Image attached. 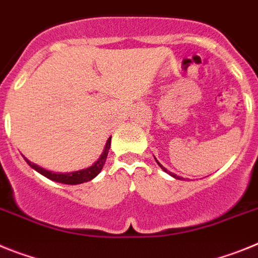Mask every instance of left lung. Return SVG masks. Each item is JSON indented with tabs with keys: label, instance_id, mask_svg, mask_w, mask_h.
<instances>
[{
	"label": "left lung",
	"instance_id": "8db88e82",
	"mask_svg": "<svg viewBox=\"0 0 258 258\" xmlns=\"http://www.w3.org/2000/svg\"><path fill=\"white\" fill-rule=\"evenodd\" d=\"M156 161H157V160H156ZM157 163H158V165H160V167H161V169H162V170H163V171H165V172H167V174H169V175H171V176H172V178H175V179H182V178H180V176H178V175H175V174H172V172L167 171V169H165V167H163V166H162V165H161V163H160V162H158V161H157Z\"/></svg>",
	"mask_w": 258,
	"mask_h": 258
}]
</instances>
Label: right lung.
I'll return each mask as SVG.
<instances>
[{"label": "right lung", "mask_w": 258, "mask_h": 258, "mask_svg": "<svg viewBox=\"0 0 258 258\" xmlns=\"http://www.w3.org/2000/svg\"><path fill=\"white\" fill-rule=\"evenodd\" d=\"M110 143H111V138H109L107 139L106 145H105L104 148V152H102V154L100 156V158H98V160L96 161L92 166L87 167V169L79 170V171L64 172V174L63 172H53V171H49V170L42 169V167H40L39 165L31 162V161L27 160L26 157H24V160H26V162L28 163L33 170H36V171L40 172L41 175L46 176V178L50 179V180L62 183V184H71V185L80 184V183L89 182V180H92V179L96 178V176L100 174V171H101L102 167H104L105 165V161H106L107 158V153H109V149H110Z\"/></svg>", "instance_id": "1"}]
</instances>
